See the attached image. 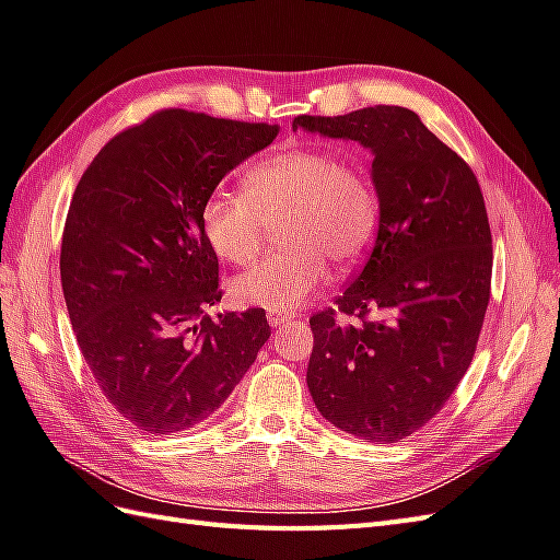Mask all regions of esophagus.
<instances>
[{
	"label": "esophagus",
	"instance_id": "esophagus-1",
	"mask_svg": "<svg viewBox=\"0 0 560 560\" xmlns=\"http://www.w3.org/2000/svg\"><path fill=\"white\" fill-rule=\"evenodd\" d=\"M267 319H269V326L281 328L285 324L295 322V314H289V312H267Z\"/></svg>",
	"mask_w": 560,
	"mask_h": 560
}]
</instances>
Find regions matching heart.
Wrapping results in <instances>:
<instances>
[{
    "mask_svg": "<svg viewBox=\"0 0 560 560\" xmlns=\"http://www.w3.org/2000/svg\"><path fill=\"white\" fill-rule=\"evenodd\" d=\"M246 196L212 191L200 206V229L222 260L243 265L277 226L281 250L267 255L229 283L236 305L291 312L319 291L328 260H357L374 236L378 200L371 184L338 155L291 149L255 165Z\"/></svg>",
    "mask_w": 560,
    "mask_h": 560,
    "instance_id": "obj_1",
    "label": "heart"
}]
</instances>
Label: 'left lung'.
<instances>
[{
  "instance_id": "left-lung-1",
  "label": "left lung",
  "mask_w": 560,
  "mask_h": 560,
  "mask_svg": "<svg viewBox=\"0 0 560 560\" xmlns=\"http://www.w3.org/2000/svg\"><path fill=\"white\" fill-rule=\"evenodd\" d=\"M293 130L360 141L374 155L378 196V232L364 267L336 307L310 319V395L346 433L399 442L444 407L476 354L492 283L480 184L402 106L298 116ZM371 311L382 319L369 320Z\"/></svg>"
}]
</instances>
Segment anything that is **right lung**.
Segmentation results:
<instances>
[{
    "label": "right lung",
    "mask_w": 560,
    "mask_h": 560,
    "mask_svg": "<svg viewBox=\"0 0 560 560\" xmlns=\"http://www.w3.org/2000/svg\"><path fill=\"white\" fill-rule=\"evenodd\" d=\"M279 127L167 108L113 137L73 194L61 243L70 324L98 390L135 428L206 421L255 362L265 310L226 312L200 206Z\"/></svg>",
    "instance_id": "right-lung-1"
}]
</instances>
